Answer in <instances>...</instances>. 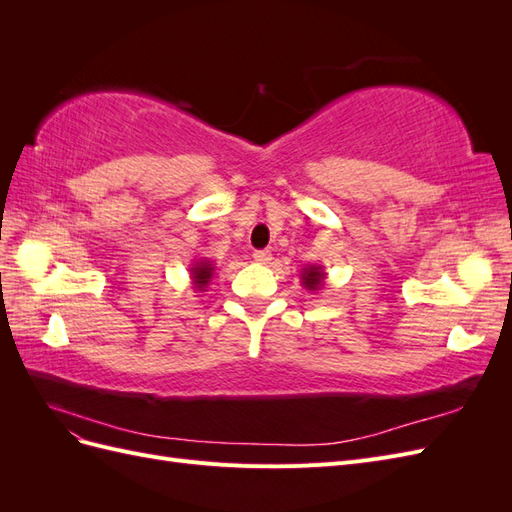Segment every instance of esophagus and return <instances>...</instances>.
I'll return each mask as SVG.
<instances>
[{
	"mask_svg": "<svg viewBox=\"0 0 512 512\" xmlns=\"http://www.w3.org/2000/svg\"><path fill=\"white\" fill-rule=\"evenodd\" d=\"M254 260L260 262V265H267V262L271 260V252L269 250H258V252H254Z\"/></svg>",
	"mask_w": 512,
	"mask_h": 512,
	"instance_id": "esophagus-1",
	"label": "esophagus"
}]
</instances>
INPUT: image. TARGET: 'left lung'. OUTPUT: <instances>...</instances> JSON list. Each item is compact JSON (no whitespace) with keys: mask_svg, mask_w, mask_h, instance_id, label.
<instances>
[{"mask_svg":"<svg viewBox=\"0 0 512 512\" xmlns=\"http://www.w3.org/2000/svg\"><path fill=\"white\" fill-rule=\"evenodd\" d=\"M324 280H327V273H324L322 265H307L301 271V284L309 292H316L324 286Z\"/></svg>","mask_w":512,"mask_h":512,"instance_id":"obj_1","label":"left lung"}]
</instances>
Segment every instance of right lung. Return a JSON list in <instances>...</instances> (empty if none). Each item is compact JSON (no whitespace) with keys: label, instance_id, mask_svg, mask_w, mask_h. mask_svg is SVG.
<instances>
[{"label":"right lung","instance_id":"add662e5","mask_svg":"<svg viewBox=\"0 0 512 512\" xmlns=\"http://www.w3.org/2000/svg\"><path fill=\"white\" fill-rule=\"evenodd\" d=\"M213 262L209 258H203V260H196L194 265L190 267V280H192V288L198 290V292H205L211 277H213Z\"/></svg>","mask_w":512,"mask_h":512}]
</instances>
